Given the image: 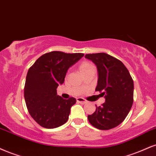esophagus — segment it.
Masks as SVG:
<instances>
[{"mask_svg":"<svg viewBox=\"0 0 156 156\" xmlns=\"http://www.w3.org/2000/svg\"><path fill=\"white\" fill-rule=\"evenodd\" d=\"M77 102H79V103H82V104H86V103H87V101H86L85 99L81 98V97L77 98Z\"/></svg>","mask_w":156,"mask_h":156,"instance_id":"esophagus-1","label":"esophagus"}]
</instances>
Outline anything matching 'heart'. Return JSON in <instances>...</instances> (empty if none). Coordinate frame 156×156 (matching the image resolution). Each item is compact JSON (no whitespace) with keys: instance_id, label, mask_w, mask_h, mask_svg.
<instances>
[{"instance_id":"obj_1","label":"heart","mask_w":156,"mask_h":156,"mask_svg":"<svg viewBox=\"0 0 156 156\" xmlns=\"http://www.w3.org/2000/svg\"><path fill=\"white\" fill-rule=\"evenodd\" d=\"M94 68L93 65L87 61H83L79 65V70L82 73H85L86 71Z\"/></svg>"}]
</instances>
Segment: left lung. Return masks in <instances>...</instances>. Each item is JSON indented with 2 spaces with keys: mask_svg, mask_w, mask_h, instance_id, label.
I'll return each instance as SVG.
<instances>
[{
  "mask_svg": "<svg viewBox=\"0 0 156 156\" xmlns=\"http://www.w3.org/2000/svg\"><path fill=\"white\" fill-rule=\"evenodd\" d=\"M97 65L98 81L96 91L105 97V102L97 107L96 111L88 115L95 128L109 130L124 121L134 101V82L128 69L115 57L106 53L85 55Z\"/></svg>",
  "mask_w": 156,
  "mask_h": 156,
  "instance_id": "1",
  "label": "left lung"
}]
</instances>
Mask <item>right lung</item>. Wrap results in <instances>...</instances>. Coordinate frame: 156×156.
Returning a JSON list of instances; mask_svg holds the SVG:
<instances>
[{"instance_id": "obj_1", "label": "right lung", "mask_w": 156, "mask_h": 156, "mask_svg": "<svg viewBox=\"0 0 156 156\" xmlns=\"http://www.w3.org/2000/svg\"><path fill=\"white\" fill-rule=\"evenodd\" d=\"M83 56L54 51L39 57L28 70L24 99L30 115L41 126L54 129L67 121L76 99H64L57 95V89L65 81L69 67Z\"/></svg>"}]
</instances>
